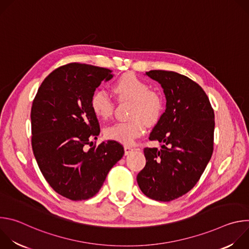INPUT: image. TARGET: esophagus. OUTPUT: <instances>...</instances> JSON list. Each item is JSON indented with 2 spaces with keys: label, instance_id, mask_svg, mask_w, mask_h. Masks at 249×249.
Returning <instances> with one entry per match:
<instances>
[{
  "label": "esophagus",
  "instance_id": "obj_1",
  "mask_svg": "<svg viewBox=\"0 0 249 249\" xmlns=\"http://www.w3.org/2000/svg\"><path fill=\"white\" fill-rule=\"evenodd\" d=\"M134 151V149L133 148H131V147H129V146H125L124 147V152H125V156H127V155H129L130 153H132Z\"/></svg>",
  "mask_w": 249,
  "mask_h": 249
}]
</instances>
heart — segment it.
<instances>
[{"instance_id":"heart-1","label":"heart","mask_w":249,"mask_h":249,"mask_svg":"<svg viewBox=\"0 0 249 249\" xmlns=\"http://www.w3.org/2000/svg\"><path fill=\"white\" fill-rule=\"evenodd\" d=\"M121 100L134 102L130 112L131 121L115 123L104 130L105 137L124 145H132L145 131V124L152 126L161 117L163 99L160 93L151 90L144 80L132 73L121 76L112 87ZM90 107L97 118L108 119L114 109L111 97L104 90H96L90 99Z\"/></svg>"}]
</instances>
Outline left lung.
<instances>
[{"mask_svg":"<svg viewBox=\"0 0 249 249\" xmlns=\"http://www.w3.org/2000/svg\"><path fill=\"white\" fill-rule=\"evenodd\" d=\"M165 95V111L149 139L160 150L145 148L146 165L137 182L147 197L168 202L186 194L198 182L213 154L215 114L203 89L186 76L153 70Z\"/></svg>","mask_w":249,"mask_h":249,"instance_id":"left-lung-1","label":"left lung"}]
</instances>
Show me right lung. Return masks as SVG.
Wrapping results in <instances>:
<instances>
[{"label":"right lung","instance_id":"1","mask_svg":"<svg viewBox=\"0 0 249 249\" xmlns=\"http://www.w3.org/2000/svg\"><path fill=\"white\" fill-rule=\"evenodd\" d=\"M112 78L108 69L71 63L53 71L32 102L35 160L54 191L70 200L94 196L124 155L123 147L111 140L87 149L100 132L91 96L101 82Z\"/></svg>","mask_w":249,"mask_h":249}]
</instances>
